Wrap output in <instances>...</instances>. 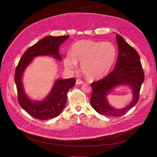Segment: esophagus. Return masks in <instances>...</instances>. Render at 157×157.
Returning a JSON list of instances; mask_svg holds the SVG:
<instances>
[{
    "label": "esophagus",
    "instance_id": "obj_1",
    "mask_svg": "<svg viewBox=\"0 0 157 157\" xmlns=\"http://www.w3.org/2000/svg\"><path fill=\"white\" fill-rule=\"evenodd\" d=\"M83 83V81L81 80V79H76V85H81Z\"/></svg>",
    "mask_w": 157,
    "mask_h": 157
}]
</instances>
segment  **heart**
Returning <instances> with one entry per match:
<instances>
[{"label": "heart", "instance_id": "1", "mask_svg": "<svg viewBox=\"0 0 157 157\" xmlns=\"http://www.w3.org/2000/svg\"><path fill=\"white\" fill-rule=\"evenodd\" d=\"M117 56V49L112 43L83 40L74 44L71 53L65 57L64 64L73 70L80 62L81 71L88 79L98 80L110 72Z\"/></svg>", "mask_w": 157, "mask_h": 157}]
</instances>
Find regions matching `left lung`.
Instances as JSON below:
<instances>
[{
	"mask_svg": "<svg viewBox=\"0 0 157 157\" xmlns=\"http://www.w3.org/2000/svg\"><path fill=\"white\" fill-rule=\"evenodd\" d=\"M118 56L116 66L108 75L91 84L92 87L90 104L100 114L121 117L137 103L139 92L144 80V74L138 53L125 42L120 35L116 34ZM120 85L128 86L133 90V98L124 109H115L109 104L106 96L114 88Z\"/></svg>",
	"mask_w": 157,
	"mask_h": 157,
	"instance_id": "obj_1",
	"label": "left lung"
}]
</instances>
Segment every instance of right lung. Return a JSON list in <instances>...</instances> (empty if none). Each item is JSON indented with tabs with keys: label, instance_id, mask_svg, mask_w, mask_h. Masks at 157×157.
Wrapping results in <instances>:
<instances>
[{
	"label": "right lung",
	"instance_id": "add662e5",
	"mask_svg": "<svg viewBox=\"0 0 157 157\" xmlns=\"http://www.w3.org/2000/svg\"><path fill=\"white\" fill-rule=\"evenodd\" d=\"M69 36L53 37L48 36L27 49L16 68L14 81L18 92V100L20 105L30 116L39 120H48L59 116L67 102L69 90L76 83V79L69 78L57 79L44 100L33 101L25 94L22 83L24 71L31 63L33 59L38 56H52L60 60L59 47Z\"/></svg>",
	"mask_w": 157,
	"mask_h": 157
}]
</instances>
